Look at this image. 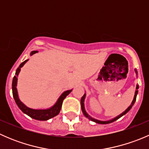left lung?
<instances>
[{"label":"left lung","mask_w":149,"mask_h":149,"mask_svg":"<svg viewBox=\"0 0 149 149\" xmlns=\"http://www.w3.org/2000/svg\"><path fill=\"white\" fill-rule=\"evenodd\" d=\"M136 73H137V70H136ZM138 88H139V86L137 85V86H136V93H135L134 99H133V102H132L131 105H130V106L129 107L127 108V109H126V110L124 112H123V113H122L121 115H120L119 116L116 117V118H114V119L111 120H108V121H101V120H98L94 119V118H91V117H90L89 115H88V114H87L86 112V111H85V109H84V99H85V96H86V94H84V95L83 96V97H81V109H82V112H83L84 115H85V116L87 118H88V119H89V120H91V121H93V122H95V123H99V124H109V123H112V122H114V121L117 120H118V119H119V118H120L122 116H123V115H125V114L127 113V112H128V111L130 110V109H131V107H133V105L134 104L135 102H136V96H137L138 91H139V90H138Z\"/></svg>","instance_id":"1"}]
</instances>
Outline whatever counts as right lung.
I'll return each mask as SVG.
<instances>
[{
    "label": "right lung",
    "mask_w": 149,
    "mask_h": 149,
    "mask_svg": "<svg viewBox=\"0 0 149 149\" xmlns=\"http://www.w3.org/2000/svg\"><path fill=\"white\" fill-rule=\"evenodd\" d=\"M37 52V51H32L31 52L30 55H32L33 54ZM28 61V60L24 61L23 63L20 64V65L19 66L17 69H16V74L14 76L13 79V82H12V92H13V98H14L15 102H16V104L18 105V107H19V109L25 113L26 115H27L28 116H29L30 118H33L34 120H47L50 119V118H54L55 116L58 115L59 114L60 111H61V107H62L63 102L64 99L71 92V90H68V91H66L65 92H63L62 94V95L59 97L58 100L57 101V102L55 103V104L53 107H52L51 108L47 109H33L31 108H29L26 105L24 104L22 102L19 100V97H18L17 94V89H16V84H17V76L19 75V73L20 72L21 68L22 67L26 62Z\"/></svg>",
    "instance_id": "right-lung-1"
}]
</instances>
